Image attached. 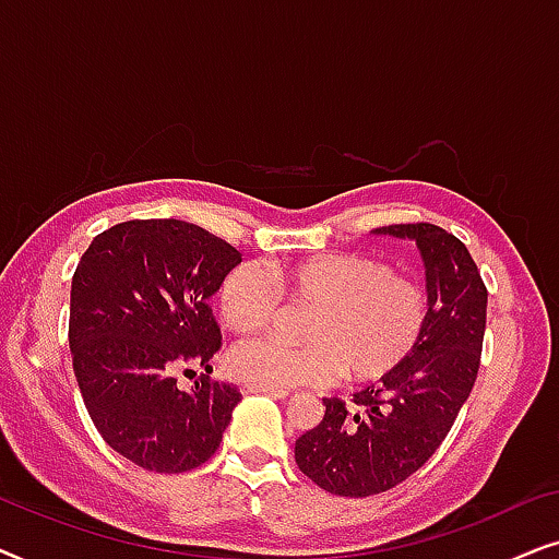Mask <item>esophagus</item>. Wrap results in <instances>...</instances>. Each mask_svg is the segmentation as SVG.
Returning a JSON list of instances; mask_svg holds the SVG:
<instances>
[{"label": "esophagus", "mask_w": 559, "mask_h": 559, "mask_svg": "<svg viewBox=\"0 0 559 559\" xmlns=\"http://www.w3.org/2000/svg\"><path fill=\"white\" fill-rule=\"evenodd\" d=\"M243 394H270V396H277V400H285L289 394L287 389H274V386H259V384H243L241 386Z\"/></svg>", "instance_id": "obj_1"}]
</instances>
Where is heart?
<instances>
[{
	"mask_svg": "<svg viewBox=\"0 0 559 559\" xmlns=\"http://www.w3.org/2000/svg\"><path fill=\"white\" fill-rule=\"evenodd\" d=\"M280 300L312 305L300 335L241 341L228 350V371L243 384H325L335 373L371 384L400 369L430 323L423 282L392 272L364 251H325L274 266L239 262L218 282L216 308L234 333H254L277 316Z\"/></svg>",
	"mask_w": 559,
	"mask_h": 559,
	"instance_id": "obj_1",
	"label": "heart"
}]
</instances>
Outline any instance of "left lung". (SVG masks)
Masks as SVG:
<instances>
[{
	"label": "left lung",
	"mask_w": 559,
	"mask_h": 559,
	"mask_svg": "<svg viewBox=\"0 0 559 559\" xmlns=\"http://www.w3.org/2000/svg\"><path fill=\"white\" fill-rule=\"evenodd\" d=\"M377 234L417 241L430 293V323L407 361L354 394L333 396L297 438L295 463L335 496L384 493L430 461L476 384L488 289L465 243L435 224H392Z\"/></svg>",
	"instance_id": "8db88e82"
}]
</instances>
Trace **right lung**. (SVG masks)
Instances as JSON below:
<instances>
[{
    "label": "right lung",
    "mask_w": 559,
    "mask_h": 559,
    "mask_svg": "<svg viewBox=\"0 0 559 559\" xmlns=\"http://www.w3.org/2000/svg\"><path fill=\"white\" fill-rule=\"evenodd\" d=\"M241 254L178 218H134L83 251L71 285L73 373L96 430L127 461L186 473L216 453L234 384L211 377L221 328L209 297ZM204 373L180 390L178 372Z\"/></svg>",
    "instance_id": "obj_1"
}]
</instances>
